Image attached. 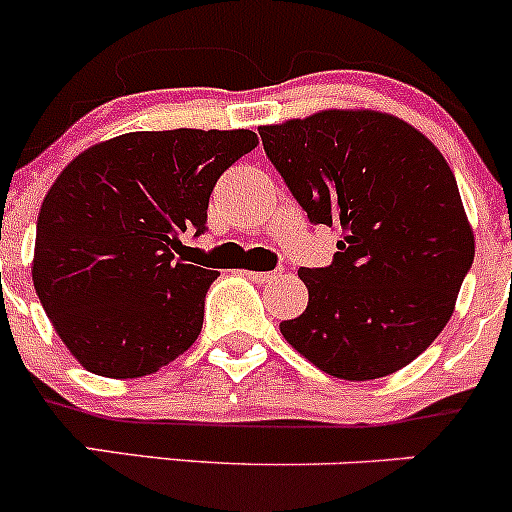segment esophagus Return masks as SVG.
I'll return each instance as SVG.
<instances>
[{
	"mask_svg": "<svg viewBox=\"0 0 512 512\" xmlns=\"http://www.w3.org/2000/svg\"><path fill=\"white\" fill-rule=\"evenodd\" d=\"M245 275L250 277V280L260 282V285H270V282L280 280V277H282V267H277V270H272V272H252V270H247Z\"/></svg>",
	"mask_w": 512,
	"mask_h": 512,
	"instance_id": "34e87169",
	"label": "esophagus"
}]
</instances>
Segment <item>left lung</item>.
Wrapping results in <instances>:
<instances>
[{
  "label": "left lung",
  "mask_w": 512,
  "mask_h": 512,
  "mask_svg": "<svg viewBox=\"0 0 512 512\" xmlns=\"http://www.w3.org/2000/svg\"><path fill=\"white\" fill-rule=\"evenodd\" d=\"M309 223L337 227L329 267H302L307 309L282 337L329 376L381 379L443 332L476 255L453 170L391 113L319 111L260 126Z\"/></svg>",
  "instance_id": "8db88e82"
}]
</instances>
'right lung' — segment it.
I'll return each mask as SVG.
<instances>
[{"label":"right lung","instance_id":"obj_1","mask_svg":"<svg viewBox=\"0 0 512 512\" xmlns=\"http://www.w3.org/2000/svg\"><path fill=\"white\" fill-rule=\"evenodd\" d=\"M257 143L245 128L123 133L61 170L36 220L32 280L84 369L136 379L198 339L218 272L178 260L180 235L205 232L215 183Z\"/></svg>","mask_w":512,"mask_h":512}]
</instances>
